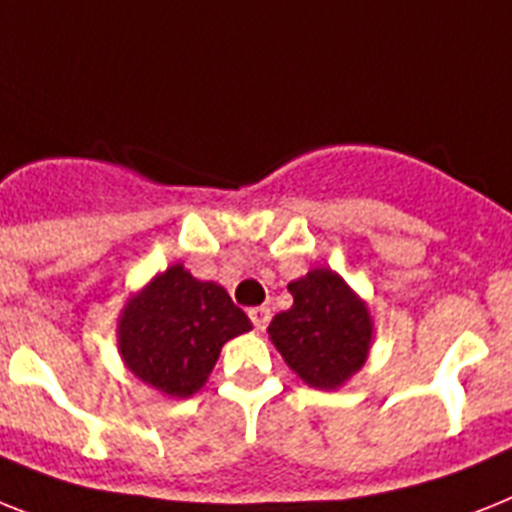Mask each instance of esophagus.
<instances>
[{
  "label": "esophagus",
  "instance_id": "1",
  "mask_svg": "<svg viewBox=\"0 0 512 512\" xmlns=\"http://www.w3.org/2000/svg\"><path fill=\"white\" fill-rule=\"evenodd\" d=\"M248 316H251L253 329H256V332H264L266 324H269V319H272V311H269L266 306H256L248 311Z\"/></svg>",
  "mask_w": 512,
  "mask_h": 512
}]
</instances>
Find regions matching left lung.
Listing matches in <instances>:
<instances>
[{"mask_svg":"<svg viewBox=\"0 0 512 512\" xmlns=\"http://www.w3.org/2000/svg\"><path fill=\"white\" fill-rule=\"evenodd\" d=\"M287 290L293 306L274 316L266 332L308 387L335 390L366 363L369 311L332 269H314Z\"/></svg>","mask_w":512,"mask_h":512,"instance_id":"1","label":"left lung"}]
</instances>
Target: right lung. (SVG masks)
<instances>
[{
	"label": "right lung",
	"mask_w": 512,
	"mask_h": 512,
	"mask_svg": "<svg viewBox=\"0 0 512 512\" xmlns=\"http://www.w3.org/2000/svg\"><path fill=\"white\" fill-rule=\"evenodd\" d=\"M251 329V319L225 287L170 266L120 316V353L141 382L170 398L204 387L219 350Z\"/></svg>",
	"instance_id": "add662e5"
}]
</instances>
